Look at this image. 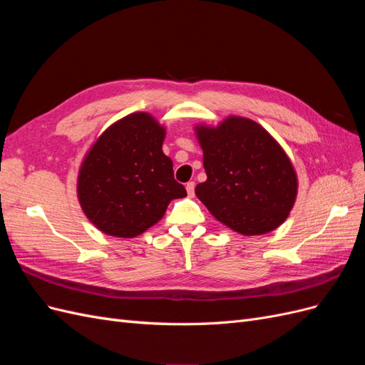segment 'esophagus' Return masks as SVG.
<instances>
[{
  "label": "esophagus",
  "mask_w": 365,
  "mask_h": 365,
  "mask_svg": "<svg viewBox=\"0 0 365 365\" xmlns=\"http://www.w3.org/2000/svg\"><path fill=\"white\" fill-rule=\"evenodd\" d=\"M185 190H187V195H189L190 197L195 196V182L193 181H189L185 184Z\"/></svg>",
  "instance_id": "1"
}]
</instances>
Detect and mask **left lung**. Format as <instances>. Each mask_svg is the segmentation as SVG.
I'll list each match as a JSON object with an SVG mask.
<instances>
[{"mask_svg":"<svg viewBox=\"0 0 365 365\" xmlns=\"http://www.w3.org/2000/svg\"><path fill=\"white\" fill-rule=\"evenodd\" d=\"M207 181L195 193L219 222L240 235H264L288 217L297 175L280 145L259 123L228 117L217 128L196 126Z\"/></svg>","mask_w":365,"mask_h":365,"instance_id":"1","label":"left lung"}]
</instances>
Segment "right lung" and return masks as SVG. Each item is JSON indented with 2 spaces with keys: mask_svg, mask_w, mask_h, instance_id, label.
<instances>
[{
  "mask_svg": "<svg viewBox=\"0 0 365 365\" xmlns=\"http://www.w3.org/2000/svg\"><path fill=\"white\" fill-rule=\"evenodd\" d=\"M165 130L146 113L109 126L86 153L77 196L86 217L117 237H135L164 216L169 202L187 196L163 153Z\"/></svg>",
  "mask_w": 365,
  "mask_h": 365,
  "instance_id": "obj_1",
  "label": "right lung"
}]
</instances>
